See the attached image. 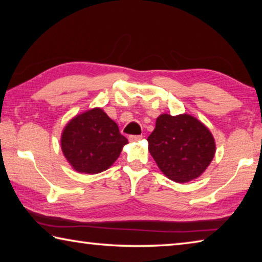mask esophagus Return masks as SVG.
Masks as SVG:
<instances>
[{"instance_id": "1", "label": "esophagus", "mask_w": 262, "mask_h": 262, "mask_svg": "<svg viewBox=\"0 0 262 262\" xmlns=\"http://www.w3.org/2000/svg\"><path fill=\"white\" fill-rule=\"evenodd\" d=\"M128 139H129L130 142H137L142 139V135H130Z\"/></svg>"}]
</instances>
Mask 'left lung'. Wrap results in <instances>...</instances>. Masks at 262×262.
Here are the masks:
<instances>
[{
  "label": "left lung",
  "instance_id": "8db88e82",
  "mask_svg": "<svg viewBox=\"0 0 262 262\" xmlns=\"http://www.w3.org/2000/svg\"><path fill=\"white\" fill-rule=\"evenodd\" d=\"M148 143L159 170L176 183H187L200 177L216 150L210 130L189 114L159 115Z\"/></svg>",
  "mask_w": 262,
  "mask_h": 262
}]
</instances>
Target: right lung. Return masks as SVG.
Instances as JSON below:
<instances>
[{"instance_id": "1", "label": "right lung", "mask_w": 262, "mask_h": 262, "mask_svg": "<svg viewBox=\"0 0 262 262\" xmlns=\"http://www.w3.org/2000/svg\"><path fill=\"white\" fill-rule=\"evenodd\" d=\"M127 143L117 123L99 107L73 118L61 135L66 159L75 171L88 174L107 170Z\"/></svg>"}]
</instances>
